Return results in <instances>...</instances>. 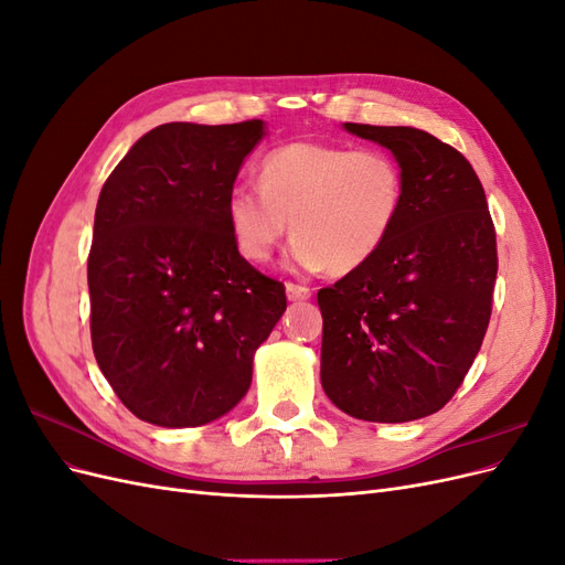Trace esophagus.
<instances>
[{"instance_id":"esophagus-1","label":"esophagus","mask_w":565,"mask_h":565,"mask_svg":"<svg viewBox=\"0 0 565 565\" xmlns=\"http://www.w3.org/2000/svg\"><path fill=\"white\" fill-rule=\"evenodd\" d=\"M285 289H287V299L289 301H303V299H311V295H313L311 287L299 285V282H287Z\"/></svg>"}]
</instances>
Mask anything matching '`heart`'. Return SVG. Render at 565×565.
<instances>
[{
    "mask_svg": "<svg viewBox=\"0 0 565 565\" xmlns=\"http://www.w3.org/2000/svg\"><path fill=\"white\" fill-rule=\"evenodd\" d=\"M403 204L405 172L391 152L295 141L266 152L259 185L231 188L226 216L245 259L268 262L292 224V266L344 276L382 252Z\"/></svg>",
    "mask_w": 565,
    "mask_h": 565,
    "instance_id": "obj_1",
    "label": "heart"
}]
</instances>
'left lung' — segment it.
I'll list each match as a JSON object with an SVG mask.
<instances>
[{
    "mask_svg": "<svg viewBox=\"0 0 565 565\" xmlns=\"http://www.w3.org/2000/svg\"><path fill=\"white\" fill-rule=\"evenodd\" d=\"M344 129L396 156L405 204L382 252L318 292L320 382L355 419L413 422L455 396L483 344L498 237L459 150L413 127Z\"/></svg>",
    "mask_w": 565,
    "mask_h": 565,
    "instance_id": "obj_1",
    "label": "left lung"
}]
</instances>
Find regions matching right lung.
<instances>
[{"mask_svg":"<svg viewBox=\"0 0 565 565\" xmlns=\"http://www.w3.org/2000/svg\"><path fill=\"white\" fill-rule=\"evenodd\" d=\"M262 136V119L160 125L100 188L87 262L92 347L143 422L179 429L226 415L287 309L282 282L241 256L226 216Z\"/></svg>","mask_w":565,"mask_h":565,"instance_id":"1","label":"right lung"}]
</instances>
